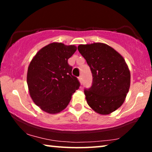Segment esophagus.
<instances>
[{
    "label": "esophagus",
    "instance_id": "obj_1",
    "mask_svg": "<svg viewBox=\"0 0 152 152\" xmlns=\"http://www.w3.org/2000/svg\"><path fill=\"white\" fill-rule=\"evenodd\" d=\"M78 80H79L80 82V84L82 83V78L81 76L78 77Z\"/></svg>",
    "mask_w": 152,
    "mask_h": 152
}]
</instances>
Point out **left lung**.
<instances>
[{
	"instance_id": "8db88e82",
	"label": "left lung",
	"mask_w": 152,
	"mask_h": 152,
	"mask_svg": "<svg viewBox=\"0 0 152 152\" xmlns=\"http://www.w3.org/2000/svg\"><path fill=\"white\" fill-rule=\"evenodd\" d=\"M80 54L91 68L92 85L84 90L89 107L100 115H109L121 106L130 87L131 74L125 59L103 43L81 44Z\"/></svg>"
}]
</instances>
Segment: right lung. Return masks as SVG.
I'll list each match as a JSON object with an SVG mask.
<instances>
[{
  "label": "right lung",
  "instance_id": "add662e5",
  "mask_svg": "<svg viewBox=\"0 0 152 152\" xmlns=\"http://www.w3.org/2000/svg\"><path fill=\"white\" fill-rule=\"evenodd\" d=\"M77 50L74 45L53 42L37 51L28 67L27 82L30 96L49 114H56L70 102L80 82L72 76L68 60Z\"/></svg>",
  "mask_w": 152,
  "mask_h": 152
}]
</instances>
